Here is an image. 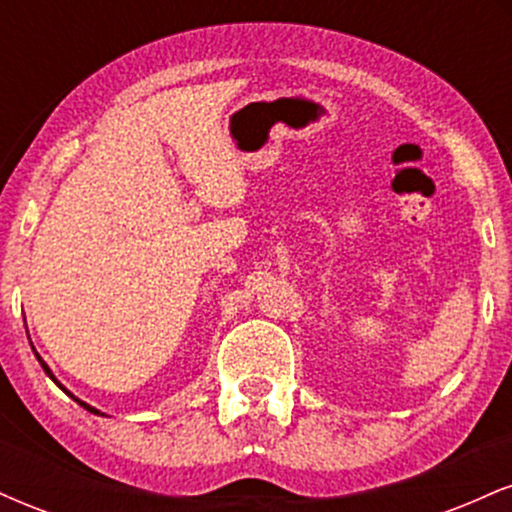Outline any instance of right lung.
I'll return each instance as SVG.
<instances>
[{"label":"right lung","instance_id":"obj_1","mask_svg":"<svg viewBox=\"0 0 512 512\" xmlns=\"http://www.w3.org/2000/svg\"><path fill=\"white\" fill-rule=\"evenodd\" d=\"M35 356H38V354H35ZM38 361H40V366H43V370H45V373H48V375H50V378H52V380H55V375H52V370L48 368V363H45V361H43V358H40V356H38ZM55 383H57V380H55ZM57 385H60V383H57ZM60 387H62V385H60ZM62 390H64V387H62ZM74 399H76V397H74ZM76 402H79V404H81V407H84V409H88V411H93V414H101V411H98V409H93V407H88V404H86V402H81V399H76Z\"/></svg>","mask_w":512,"mask_h":512}]
</instances>
